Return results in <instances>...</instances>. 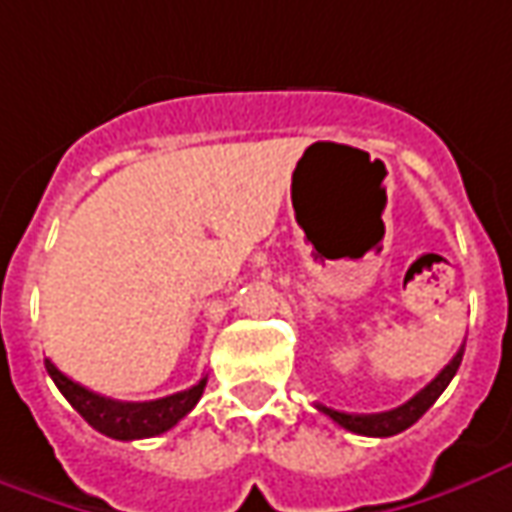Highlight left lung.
Wrapping results in <instances>:
<instances>
[{"instance_id": "left-lung-1", "label": "left lung", "mask_w": 512, "mask_h": 512, "mask_svg": "<svg viewBox=\"0 0 512 512\" xmlns=\"http://www.w3.org/2000/svg\"><path fill=\"white\" fill-rule=\"evenodd\" d=\"M462 353H465V344H462L460 350H457V356L448 361L431 384H426L415 398H409L398 409L378 412V415H347V412H336V409H328V406H319V412H325L330 420H336L342 429L353 431V434H364V437H392V434H401L403 429H409L412 423H417L420 417L426 415L431 403L443 395V389L451 384V378L460 370Z\"/></svg>"}]
</instances>
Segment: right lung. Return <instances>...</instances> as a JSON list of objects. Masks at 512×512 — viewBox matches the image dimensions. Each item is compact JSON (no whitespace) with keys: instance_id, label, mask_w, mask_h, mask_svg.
I'll use <instances>...</instances> for the list:
<instances>
[{"instance_id":"right-lung-1","label":"right lung","mask_w":512,"mask_h":512,"mask_svg":"<svg viewBox=\"0 0 512 512\" xmlns=\"http://www.w3.org/2000/svg\"><path fill=\"white\" fill-rule=\"evenodd\" d=\"M44 367L55 381V387L61 389L66 401L72 403V409L111 440H142V437H156L162 431L173 429L184 415H190V409L196 406L201 392L207 387V378H201L196 387L159 398V401L145 403H128V401H111L103 398L92 389L81 387L78 381H72L64 375L50 358H44Z\"/></svg>"}]
</instances>
